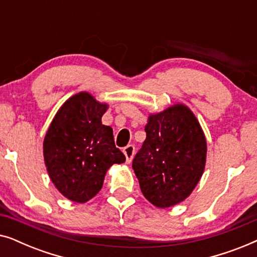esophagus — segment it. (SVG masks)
I'll return each mask as SVG.
<instances>
[{
  "mask_svg": "<svg viewBox=\"0 0 257 257\" xmlns=\"http://www.w3.org/2000/svg\"><path fill=\"white\" fill-rule=\"evenodd\" d=\"M122 152H124L125 157H126V163L130 164L133 159V156H135L136 147L133 145H127L124 150H122Z\"/></svg>",
  "mask_w": 257,
  "mask_h": 257,
  "instance_id": "obj_1",
  "label": "esophagus"
}]
</instances>
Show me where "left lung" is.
I'll return each mask as SVG.
<instances>
[{
    "label": "left lung",
    "mask_w": 257,
    "mask_h": 257,
    "mask_svg": "<svg viewBox=\"0 0 257 257\" xmlns=\"http://www.w3.org/2000/svg\"><path fill=\"white\" fill-rule=\"evenodd\" d=\"M146 139L132 167L140 189L158 208H168L192 194L206 166L207 142L191 108L174 104L151 113Z\"/></svg>",
    "instance_id": "1"
}]
</instances>
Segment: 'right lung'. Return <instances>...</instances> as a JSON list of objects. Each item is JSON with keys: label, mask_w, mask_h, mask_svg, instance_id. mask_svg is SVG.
I'll return each mask as SVG.
<instances>
[{"label": "right lung", "mask_w": 257, "mask_h": 257, "mask_svg": "<svg viewBox=\"0 0 257 257\" xmlns=\"http://www.w3.org/2000/svg\"><path fill=\"white\" fill-rule=\"evenodd\" d=\"M108 105L85 91L73 94L55 114L43 142L48 174L59 193L84 203L103 187L105 174L125 156L114 145L113 131L101 124Z\"/></svg>", "instance_id": "right-lung-1"}]
</instances>
